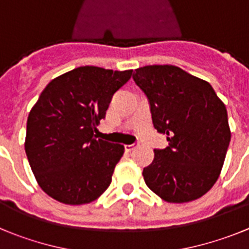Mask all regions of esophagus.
I'll return each instance as SVG.
<instances>
[{
    "label": "esophagus",
    "mask_w": 249,
    "mask_h": 249,
    "mask_svg": "<svg viewBox=\"0 0 249 249\" xmlns=\"http://www.w3.org/2000/svg\"><path fill=\"white\" fill-rule=\"evenodd\" d=\"M137 147H138V144H136V143L126 144V146H124V149H126L127 152H131V151H133L135 148H137Z\"/></svg>",
    "instance_id": "34e87169"
}]
</instances>
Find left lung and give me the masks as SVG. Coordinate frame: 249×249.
<instances>
[{"label":"left lung","instance_id":"1","mask_svg":"<svg viewBox=\"0 0 249 249\" xmlns=\"http://www.w3.org/2000/svg\"><path fill=\"white\" fill-rule=\"evenodd\" d=\"M135 71L133 80L148 97L153 126L168 141L144 167V182L168 203L201 198L218 179L230 146L226 106L207 81L177 66Z\"/></svg>","mask_w":249,"mask_h":249}]
</instances>
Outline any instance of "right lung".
I'll return each mask as SVG.
<instances>
[{"instance_id":"add662e5","label":"right lung","mask_w":249,"mask_h":249,"mask_svg":"<svg viewBox=\"0 0 249 249\" xmlns=\"http://www.w3.org/2000/svg\"><path fill=\"white\" fill-rule=\"evenodd\" d=\"M132 72L82 66L46 86L28 114L25 151L37 183L50 197L78 206L109 187L124 147L94 133Z\"/></svg>"}]
</instances>
